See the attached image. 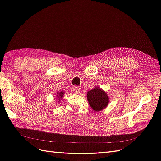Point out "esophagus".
Here are the masks:
<instances>
[{"label": "esophagus", "mask_w": 161, "mask_h": 161, "mask_svg": "<svg viewBox=\"0 0 161 161\" xmlns=\"http://www.w3.org/2000/svg\"><path fill=\"white\" fill-rule=\"evenodd\" d=\"M73 91H74V92H75V93L79 94V92H80V89L79 88V86H75L74 87V89H73Z\"/></svg>", "instance_id": "34e87169"}]
</instances>
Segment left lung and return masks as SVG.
Returning <instances> with one entry per match:
<instances>
[{"mask_svg":"<svg viewBox=\"0 0 161 161\" xmlns=\"http://www.w3.org/2000/svg\"><path fill=\"white\" fill-rule=\"evenodd\" d=\"M91 108L95 111L104 109L109 103V97L106 92L99 87L89 91L86 95Z\"/></svg>","mask_w":161,"mask_h":161,"instance_id":"obj_1","label":"left lung"}]
</instances>
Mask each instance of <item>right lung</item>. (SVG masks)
<instances>
[{
  "mask_svg": "<svg viewBox=\"0 0 161 161\" xmlns=\"http://www.w3.org/2000/svg\"><path fill=\"white\" fill-rule=\"evenodd\" d=\"M64 91H60V92H58V95H57V99H58V100H59V101H60V100L61 99V98H62L63 97V95H64Z\"/></svg>",
  "mask_w": 161,
  "mask_h": 161,
  "instance_id": "right-lung-1",
  "label": "right lung"
}]
</instances>
